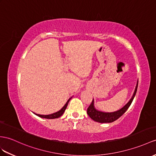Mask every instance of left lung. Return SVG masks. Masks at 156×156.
Instances as JSON below:
<instances>
[{
	"instance_id": "1",
	"label": "left lung",
	"mask_w": 156,
	"mask_h": 156,
	"mask_svg": "<svg viewBox=\"0 0 156 156\" xmlns=\"http://www.w3.org/2000/svg\"><path fill=\"white\" fill-rule=\"evenodd\" d=\"M138 80L137 81V84H136V88L134 90V92L133 93V95L131 97L127 103L122 108L118 110L115 112H105L98 111L97 109L95 108L94 105V99H93L92 102L90 105L89 108H87V115H88L91 119H93L94 121L100 123H110L114 121H115L118 119L122 116L123 114L127 111V109L130 107L132 102L133 101V99L136 95V91H137L138 89Z\"/></svg>"
}]
</instances>
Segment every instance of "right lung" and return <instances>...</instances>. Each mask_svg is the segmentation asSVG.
Returning <instances> with one entry per match:
<instances>
[{
  "mask_svg": "<svg viewBox=\"0 0 156 156\" xmlns=\"http://www.w3.org/2000/svg\"><path fill=\"white\" fill-rule=\"evenodd\" d=\"M71 98H72V97H71L70 98H69V100H68V101H67L66 105H64L63 107L62 108H61L59 111L56 112H54V113H53V114H51V115H38V114H36V113H34H34L36 115H37V116L41 117V118H43V119H58V118L60 117L61 116H62V115L64 113V112H65L66 109V108H67V105H68V103H69V101H70V99H71Z\"/></svg>",
  "mask_w": 156,
  "mask_h": 156,
  "instance_id": "add662e5",
  "label": "right lung"
}]
</instances>
